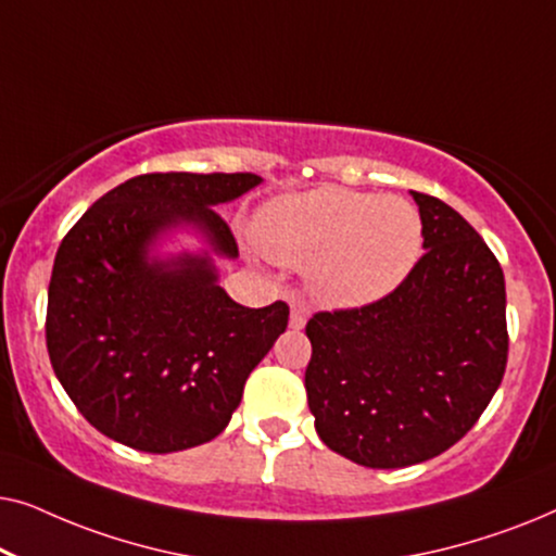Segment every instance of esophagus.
I'll list each match as a JSON object with an SVG mask.
<instances>
[{
	"instance_id": "34e87169",
	"label": "esophagus",
	"mask_w": 556,
	"mask_h": 556,
	"mask_svg": "<svg viewBox=\"0 0 556 556\" xmlns=\"http://www.w3.org/2000/svg\"><path fill=\"white\" fill-rule=\"evenodd\" d=\"M306 321H308V308L303 306V303H295L291 308V329L301 331L303 326H306Z\"/></svg>"
}]
</instances>
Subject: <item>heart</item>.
I'll return each mask as SVG.
<instances>
[{"mask_svg":"<svg viewBox=\"0 0 556 556\" xmlns=\"http://www.w3.org/2000/svg\"><path fill=\"white\" fill-rule=\"evenodd\" d=\"M257 245L273 261L308 265V286L329 306H364L392 293L413 270L422 223L400 197L344 187L286 194L255 219Z\"/></svg>","mask_w":556,"mask_h":556,"instance_id":"heart-1","label":"heart"}]
</instances>
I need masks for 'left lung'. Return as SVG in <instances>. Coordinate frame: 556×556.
<instances>
[{
    "instance_id": "obj_1",
    "label": "left lung",
    "mask_w": 556,
    "mask_h": 556,
    "mask_svg": "<svg viewBox=\"0 0 556 556\" xmlns=\"http://www.w3.org/2000/svg\"><path fill=\"white\" fill-rule=\"evenodd\" d=\"M425 253L392 293L308 318V407L333 453L405 468L458 443L508 362L504 270L438 197L413 192Z\"/></svg>"
}]
</instances>
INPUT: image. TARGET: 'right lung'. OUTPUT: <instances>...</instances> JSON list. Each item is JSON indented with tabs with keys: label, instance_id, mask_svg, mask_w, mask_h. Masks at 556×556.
I'll use <instances>...</instances> for the list:
<instances>
[{
	"label": "right lung",
	"instance_id": "right-lung-1",
	"mask_svg": "<svg viewBox=\"0 0 556 556\" xmlns=\"http://www.w3.org/2000/svg\"><path fill=\"white\" fill-rule=\"evenodd\" d=\"M261 185L257 174L154 172L105 192L60 242L45 341L80 415L116 443L177 453L217 438L242 387L288 326L286 301L245 308L207 257L147 263L166 227L192 223L238 255L212 204Z\"/></svg>",
	"mask_w": 556,
	"mask_h": 556
}]
</instances>
